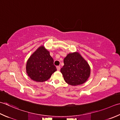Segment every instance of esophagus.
Masks as SVG:
<instances>
[{
	"label": "esophagus",
	"mask_w": 120,
	"mask_h": 120,
	"mask_svg": "<svg viewBox=\"0 0 120 120\" xmlns=\"http://www.w3.org/2000/svg\"><path fill=\"white\" fill-rule=\"evenodd\" d=\"M57 69L58 71H60V66H57Z\"/></svg>",
	"instance_id": "obj_1"
}]
</instances>
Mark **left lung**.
<instances>
[{"instance_id": "left-lung-1", "label": "left lung", "mask_w": 120, "mask_h": 120, "mask_svg": "<svg viewBox=\"0 0 120 120\" xmlns=\"http://www.w3.org/2000/svg\"><path fill=\"white\" fill-rule=\"evenodd\" d=\"M63 62L64 64L60 71L67 83L76 86L87 80L90 73V67L79 52L69 53Z\"/></svg>"}]
</instances>
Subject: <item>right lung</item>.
<instances>
[{
    "label": "right lung",
    "instance_id": "obj_1",
    "mask_svg": "<svg viewBox=\"0 0 120 120\" xmlns=\"http://www.w3.org/2000/svg\"><path fill=\"white\" fill-rule=\"evenodd\" d=\"M26 72L30 79L38 82H45L57 69L49 52L42 46L32 54L26 63Z\"/></svg>",
    "mask_w": 120,
    "mask_h": 120
}]
</instances>
